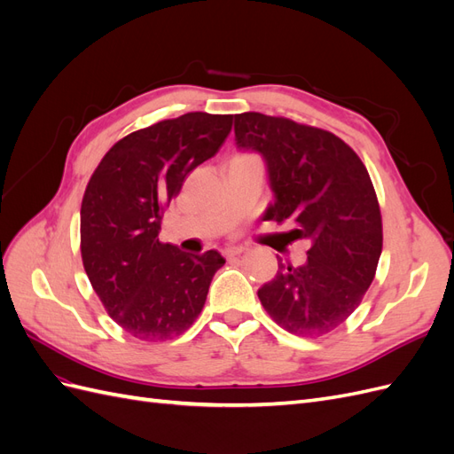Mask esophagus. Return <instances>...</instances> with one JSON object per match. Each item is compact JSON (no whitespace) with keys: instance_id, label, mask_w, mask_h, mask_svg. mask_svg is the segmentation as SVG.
I'll return each mask as SVG.
<instances>
[{"instance_id":"34e87169","label":"esophagus","mask_w":454,"mask_h":454,"mask_svg":"<svg viewBox=\"0 0 454 454\" xmlns=\"http://www.w3.org/2000/svg\"><path fill=\"white\" fill-rule=\"evenodd\" d=\"M242 252H244V246H227L223 250L225 257H235V255H240Z\"/></svg>"}]
</instances>
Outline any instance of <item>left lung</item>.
I'll return each instance as SVG.
<instances>
[{
  "mask_svg": "<svg viewBox=\"0 0 454 454\" xmlns=\"http://www.w3.org/2000/svg\"><path fill=\"white\" fill-rule=\"evenodd\" d=\"M235 142L265 162L274 195L265 219L295 223L294 240L310 242L305 263L278 259L277 277L257 292L261 305L294 335L333 332L362 303L382 252L367 168L335 134L284 117L235 115Z\"/></svg>",
  "mask_w": 454,
  "mask_h": 454,
  "instance_id": "1",
  "label": "left lung"
}]
</instances>
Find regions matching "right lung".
Returning a JSON list of instances; mask_svg holds the SVG:
<instances>
[{
	"instance_id": "obj_1",
	"label": "right lung",
	"mask_w": 454,
	"mask_h": 454,
	"mask_svg": "<svg viewBox=\"0 0 454 454\" xmlns=\"http://www.w3.org/2000/svg\"><path fill=\"white\" fill-rule=\"evenodd\" d=\"M232 115L185 114L119 140L94 170L81 204V255L107 314L132 337L182 335L200 314L225 259L159 242L162 210L185 176L212 159Z\"/></svg>"
}]
</instances>
